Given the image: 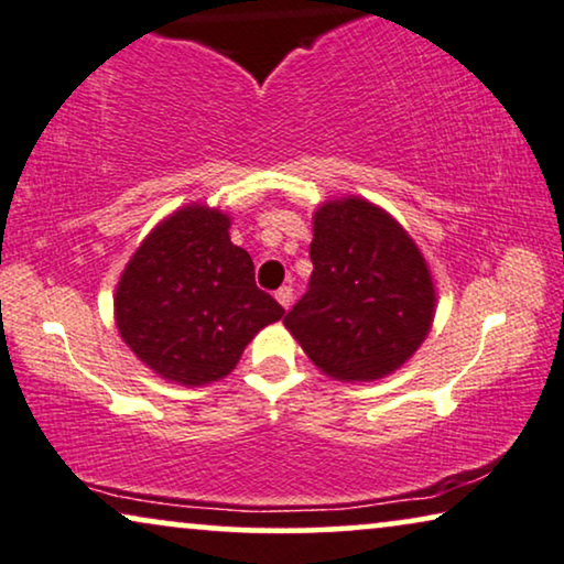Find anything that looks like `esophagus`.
<instances>
[{"label":"esophagus","instance_id":"obj_1","mask_svg":"<svg viewBox=\"0 0 564 564\" xmlns=\"http://www.w3.org/2000/svg\"><path fill=\"white\" fill-rule=\"evenodd\" d=\"M275 302L283 306V310H289L291 302H294V289L291 286H281L275 291Z\"/></svg>","mask_w":564,"mask_h":564}]
</instances>
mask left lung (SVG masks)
I'll list each match as a JSON object with an SVG mask.
<instances>
[{"mask_svg": "<svg viewBox=\"0 0 564 564\" xmlns=\"http://www.w3.org/2000/svg\"><path fill=\"white\" fill-rule=\"evenodd\" d=\"M310 291L283 325L329 379L377 381L402 369L431 333L435 283L408 229L343 195L312 216Z\"/></svg>", "mask_w": 564, "mask_h": 564, "instance_id": "left-lung-1", "label": "left lung"}]
</instances>
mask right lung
<instances>
[{
    "label": "right lung",
    "instance_id": "obj_1",
    "mask_svg": "<svg viewBox=\"0 0 564 564\" xmlns=\"http://www.w3.org/2000/svg\"><path fill=\"white\" fill-rule=\"evenodd\" d=\"M231 216L193 200L137 247L112 296L120 340L147 369L180 387L235 371L283 306L254 286L252 258L231 245Z\"/></svg>",
    "mask_w": 564,
    "mask_h": 564
}]
</instances>
